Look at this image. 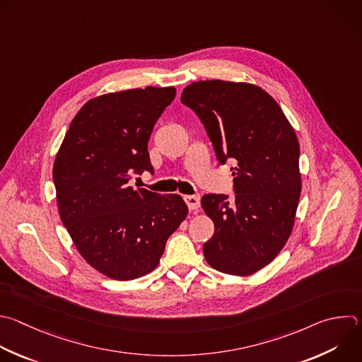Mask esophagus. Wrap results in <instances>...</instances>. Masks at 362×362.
Segmentation results:
<instances>
[{"mask_svg": "<svg viewBox=\"0 0 362 362\" xmlns=\"http://www.w3.org/2000/svg\"><path fill=\"white\" fill-rule=\"evenodd\" d=\"M185 202L189 207V210H197L200 206V197L199 196H185Z\"/></svg>", "mask_w": 362, "mask_h": 362, "instance_id": "34e87169", "label": "esophagus"}]
</instances>
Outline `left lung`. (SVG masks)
<instances>
[{"label":"left lung","instance_id":"left-lung-1","mask_svg":"<svg viewBox=\"0 0 362 362\" xmlns=\"http://www.w3.org/2000/svg\"><path fill=\"white\" fill-rule=\"evenodd\" d=\"M180 102L202 120L218 162H235L234 200L202 197L214 223L203 245L206 262L226 274L250 276L276 259L293 231L301 192L297 135L279 103L253 83L193 82Z\"/></svg>","mask_w":362,"mask_h":362}]
</instances>
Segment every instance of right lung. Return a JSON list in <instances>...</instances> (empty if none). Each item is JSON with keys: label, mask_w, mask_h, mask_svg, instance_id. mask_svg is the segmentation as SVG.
<instances>
[{"label": "right lung", "mask_w": 362, "mask_h": 362, "mask_svg": "<svg viewBox=\"0 0 362 362\" xmlns=\"http://www.w3.org/2000/svg\"><path fill=\"white\" fill-rule=\"evenodd\" d=\"M175 95L173 86H148L92 98L57 153L52 176L61 220L79 255L109 279L128 281L153 272L187 216L179 194L129 185L134 173H153L148 142Z\"/></svg>", "instance_id": "obj_1"}]
</instances>
